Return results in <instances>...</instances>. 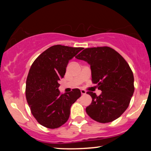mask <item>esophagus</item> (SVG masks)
<instances>
[{
    "label": "esophagus",
    "instance_id": "1",
    "mask_svg": "<svg viewBox=\"0 0 151 151\" xmlns=\"http://www.w3.org/2000/svg\"><path fill=\"white\" fill-rule=\"evenodd\" d=\"M80 92H81L82 95H84V94H86V91H85V90H84V89L80 90Z\"/></svg>",
    "mask_w": 151,
    "mask_h": 151
}]
</instances>
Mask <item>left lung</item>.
Here are the masks:
<instances>
[{"mask_svg": "<svg viewBox=\"0 0 151 151\" xmlns=\"http://www.w3.org/2000/svg\"><path fill=\"white\" fill-rule=\"evenodd\" d=\"M77 59L89 64L92 82L102 91L100 96L92 91L86 93L92 102L86 108L91 118L100 123L113 122L127 110L134 93L133 71L125 59L109 47L86 48Z\"/></svg>", "mask_w": 151, "mask_h": 151, "instance_id": "left-lung-1", "label": "left lung"}]
</instances>
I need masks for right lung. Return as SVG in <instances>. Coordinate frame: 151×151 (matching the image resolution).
I'll return each mask as SVG.
<instances>
[{"label":"right lung","instance_id":"obj_1","mask_svg":"<svg viewBox=\"0 0 151 151\" xmlns=\"http://www.w3.org/2000/svg\"><path fill=\"white\" fill-rule=\"evenodd\" d=\"M82 49L53 45L31 66L26 81V99L33 116L43 127L57 129L67 122L71 105L81 96L78 88L62 94L58 82L64 78L69 61Z\"/></svg>","mask_w":151,"mask_h":151}]
</instances>
